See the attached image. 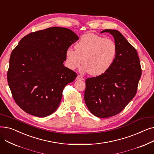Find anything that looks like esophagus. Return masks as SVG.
<instances>
[{
	"mask_svg": "<svg viewBox=\"0 0 154 154\" xmlns=\"http://www.w3.org/2000/svg\"><path fill=\"white\" fill-rule=\"evenodd\" d=\"M76 79H77V80H84V77H82L81 75H78L77 77V78H76Z\"/></svg>",
	"mask_w": 154,
	"mask_h": 154,
	"instance_id": "obj_1",
	"label": "esophagus"
}]
</instances>
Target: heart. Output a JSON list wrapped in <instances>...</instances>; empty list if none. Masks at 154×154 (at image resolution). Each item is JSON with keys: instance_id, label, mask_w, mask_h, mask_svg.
I'll return each instance as SVG.
<instances>
[{"instance_id": "1", "label": "heart", "mask_w": 154, "mask_h": 154, "mask_svg": "<svg viewBox=\"0 0 154 154\" xmlns=\"http://www.w3.org/2000/svg\"><path fill=\"white\" fill-rule=\"evenodd\" d=\"M75 48H69L66 52L67 66L74 70L82 62L81 70L94 76L106 73L117 54V47L114 40L92 33L82 36Z\"/></svg>"}]
</instances>
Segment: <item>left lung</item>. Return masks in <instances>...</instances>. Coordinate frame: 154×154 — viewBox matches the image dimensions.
I'll return each mask as SVG.
<instances>
[{
  "label": "left lung",
  "mask_w": 154,
  "mask_h": 154,
  "mask_svg": "<svg viewBox=\"0 0 154 154\" xmlns=\"http://www.w3.org/2000/svg\"><path fill=\"white\" fill-rule=\"evenodd\" d=\"M114 38L117 54L105 74L85 80L84 100L88 110L100 118L118 114L134 97L142 74L135 48L117 30L106 29Z\"/></svg>",
  "instance_id": "obj_1"
}]
</instances>
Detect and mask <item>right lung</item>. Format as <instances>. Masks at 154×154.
<instances>
[{"label":"right lung","instance_id":"right-lung-1","mask_svg":"<svg viewBox=\"0 0 154 154\" xmlns=\"http://www.w3.org/2000/svg\"><path fill=\"white\" fill-rule=\"evenodd\" d=\"M77 40L72 30L53 27L20 40L10 57L7 81L15 102L23 111L45 117L57 109L63 88L77 77L63 62L66 51Z\"/></svg>","mask_w":154,"mask_h":154}]
</instances>
